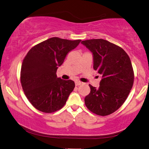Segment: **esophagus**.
<instances>
[{"label":"esophagus","mask_w":149,"mask_h":149,"mask_svg":"<svg viewBox=\"0 0 149 149\" xmlns=\"http://www.w3.org/2000/svg\"><path fill=\"white\" fill-rule=\"evenodd\" d=\"M82 84V82H81L80 81H79V80H77V81L75 82V85L76 86H79Z\"/></svg>","instance_id":"34e87169"}]
</instances>
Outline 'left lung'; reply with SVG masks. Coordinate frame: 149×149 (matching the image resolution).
<instances>
[{
    "mask_svg": "<svg viewBox=\"0 0 149 149\" xmlns=\"http://www.w3.org/2000/svg\"><path fill=\"white\" fill-rule=\"evenodd\" d=\"M93 53V69L101 75L100 87L89 85L85 105L93 113L107 116L123 105L132 88L134 72L128 55L121 47L104 39L81 42Z\"/></svg>",
    "mask_w": 149,
    "mask_h": 149,
    "instance_id": "obj_1",
    "label": "left lung"
}]
</instances>
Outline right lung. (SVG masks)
<instances>
[{"mask_svg":"<svg viewBox=\"0 0 149 149\" xmlns=\"http://www.w3.org/2000/svg\"><path fill=\"white\" fill-rule=\"evenodd\" d=\"M80 41L52 37L33 46L24 57L21 84L25 96L37 110L54 113L66 103L75 87L74 82L57 78L56 72L68 52Z\"/></svg>","mask_w":149,"mask_h":149,"instance_id":"1","label":"right lung"}]
</instances>
